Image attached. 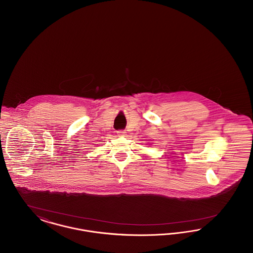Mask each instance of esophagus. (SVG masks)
<instances>
[{
	"label": "esophagus",
	"mask_w": 253,
	"mask_h": 253,
	"mask_svg": "<svg viewBox=\"0 0 253 253\" xmlns=\"http://www.w3.org/2000/svg\"><path fill=\"white\" fill-rule=\"evenodd\" d=\"M118 134L120 135V136H124L125 134H126V132L124 131V130H120V131H118Z\"/></svg>",
	"instance_id": "obj_1"
}]
</instances>
